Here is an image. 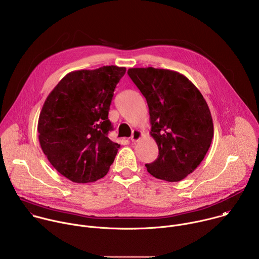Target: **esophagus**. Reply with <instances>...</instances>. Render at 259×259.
<instances>
[{"label":"esophagus","mask_w":259,"mask_h":259,"mask_svg":"<svg viewBox=\"0 0 259 259\" xmlns=\"http://www.w3.org/2000/svg\"><path fill=\"white\" fill-rule=\"evenodd\" d=\"M142 135H143L142 131H140V130H134L133 133H132V135H131V140H132L133 142H136V141H138V140L141 139Z\"/></svg>","instance_id":"34e87169"}]
</instances>
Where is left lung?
<instances>
[{
	"instance_id": "1",
	"label": "left lung",
	"mask_w": 259,
	"mask_h": 259,
	"mask_svg": "<svg viewBox=\"0 0 259 259\" xmlns=\"http://www.w3.org/2000/svg\"><path fill=\"white\" fill-rule=\"evenodd\" d=\"M128 75L149 105L150 134L158 159L146 170L158 179L180 181L204 160L214 135L209 106L182 73L155 67L129 68Z\"/></svg>"
}]
</instances>
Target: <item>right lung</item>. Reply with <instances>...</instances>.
Returning <instances> with one entry per match:
<instances>
[{
    "label": "right lung",
    "mask_w": 259,
    "mask_h": 259,
    "mask_svg": "<svg viewBox=\"0 0 259 259\" xmlns=\"http://www.w3.org/2000/svg\"><path fill=\"white\" fill-rule=\"evenodd\" d=\"M126 67L116 65L68 72L46 98L38 121L39 141L50 164L77 183L102 178L113 164L119 143L108 110Z\"/></svg>",
    "instance_id": "1"
}]
</instances>
